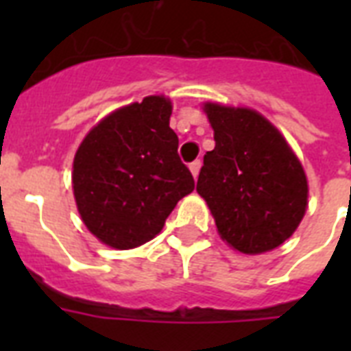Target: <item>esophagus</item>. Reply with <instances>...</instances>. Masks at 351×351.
<instances>
[{
  "label": "esophagus",
  "instance_id": "esophagus-1",
  "mask_svg": "<svg viewBox=\"0 0 351 351\" xmlns=\"http://www.w3.org/2000/svg\"><path fill=\"white\" fill-rule=\"evenodd\" d=\"M200 165H202V162H200V160H195V162H191V164H189V171H191V175L195 180L198 178V173H200Z\"/></svg>",
  "mask_w": 351,
  "mask_h": 351
}]
</instances>
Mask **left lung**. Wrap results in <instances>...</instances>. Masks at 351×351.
Instances as JSON below:
<instances>
[{"label": "left lung", "instance_id": "8db88e82", "mask_svg": "<svg viewBox=\"0 0 351 351\" xmlns=\"http://www.w3.org/2000/svg\"><path fill=\"white\" fill-rule=\"evenodd\" d=\"M215 149L204 154L197 191L222 240L245 255L271 251L299 228L308 180L288 142L261 112L204 104Z\"/></svg>", "mask_w": 351, "mask_h": 351}]
</instances>
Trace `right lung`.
I'll return each instance as SVG.
<instances>
[{
	"label": "right lung",
	"instance_id": "obj_1",
	"mask_svg": "<svg viewBox=\"0 0 351 351\" xmlns=\"http://www.w3.org/2000/svg\"><path fill=\"white\" fill-rule=\"evenodd\" d=\"M169 98L147 96L95 125L74 154L80 217L104 244L132 250L162 231L176 202L195 189L169 127Z\"/></svg>",
	"mask_w": 351,
	"mask_h": 351
}]
</instances>
